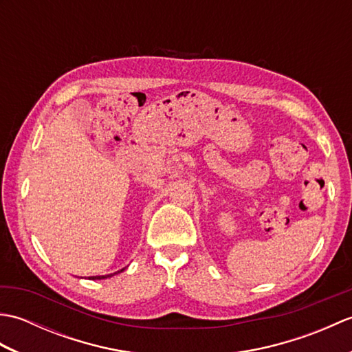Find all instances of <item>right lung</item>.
Masks as SVG:
<instances>
[{"label": "right lung", "instance_id": "add662e5", "mask_svg": "<svg viewBox=\"0 0 352 352\" xmlns=\"http://www.w3.org/2000/svg\"><path fill=\"white\" fill-rule=\"evenodd\" d=\"M122 271H125V267L121 269V271L113 272V274H109V275H95V276H89V280H104V278H109V276H113V275H116V274H119V272H122Z\"/></svg>", "mask_w": 352, "mask_h": 352}]
</instances>
